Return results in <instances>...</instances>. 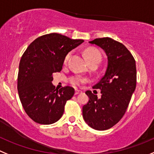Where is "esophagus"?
<instances>
[{
    "label": "esophagus",
    "mask_w": 154,
    "mask_h": 154,
    "mask_svg": "<svg viewBox=\"0 0 154 154\" xmlns=\"http://www.w3.org/2000/svg\"><path fill=\"white\" fill-rule=\"evenodd\" d=\"M82 93V91L78 90V89H75V94H79Z\"/></svg>",
    "instance_id": "esophagus-1"
}]
</instances>
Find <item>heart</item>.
I'll return each mask as SVG.
<instances>
[{"label": "heart", "instance_id": "b5f03b06", "mask_svg": "<svg viewBox=\"0 0 154 154\" xmlns=\"http://www.w3.org/2000/svg\"><path fill=\"white\" fill-rule=\"evenodd\" d=\"M85 55L87 57L88 61L90 64L91 63H96L99 64V63L101 60V54H100V51H97L94 48H88L85 50ZM69 57V54H68L64 58V63H66L68 61ZM69 82L72 85H79L82 83H84L86 82L85 79L82 78L79 75H72L71 77L69 78Z\"/></svg>", "mask_w": 154, "mask_h": 154}]
</instances>
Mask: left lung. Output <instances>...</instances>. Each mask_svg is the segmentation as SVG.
<instances>
[{
  "mask_svg": "<svg viewBox=\"0 0 154 154\" xmlns=\"http://www.w3.org/2000/svg\"><path fill=\"white\" fill-rule=\"evenodd\" d=\"M90 43L105 51L108 65L104 75L93 86L100 89L101 97L87 91L89 100L83 106L82 115L89 126L103 131L115 125L126 112L136 88L135 60L125 45L110 38H96Z\"/></svg>",
  "mask_w": 154,
  "mask_h": 154,
  "instance_id": "left-lung-1",
  "label": "left lung"
}]
</instances>
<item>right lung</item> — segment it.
<instances>
[{
  "label": "right lung",
  "instance_id": "1",
  "mask_svg": "<svg viewBox=\"0 0 154 154\" xmlns=\"http://www.w3.org/2000/svg\"><path fill=\"white\" fill-rule=\"evenodd\" d=\"M83 42L51 33L36 38L23 53L17 89L25 112L34 122L50 125L63 116L66 103L75 90L69 86L55 88L51 82L53 74L62 70L66 54Z\"/></svg>",
  "mask_w": 154,
  "mask_h": 154
}]
</instances>
